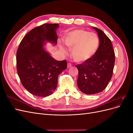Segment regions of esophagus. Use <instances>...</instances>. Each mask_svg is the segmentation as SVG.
<instances>
[{"label": "esophagus", "instance_id": "obj_1", "mask_svg": "<svg viewBox=\"0 0 133 133\" xmlns=\"http://www.w3.org/2000/svg\"><path fill=\"white\" fill-rule=\"evenodd\" d=\"M71 66V64L70 63H68V65H67V68H69Z\"/></svg>", "mask_w": 133, "mask_h": 133}]
</instances>
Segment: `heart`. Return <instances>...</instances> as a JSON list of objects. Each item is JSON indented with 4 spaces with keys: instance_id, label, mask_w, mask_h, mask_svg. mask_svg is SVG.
Masks as SVG:
<instances>
[{
    "instance_id": "b5f03b06",
    "label": "heart",
    "mask_w": 133,
    "mask_h": 133,
    "mask_svg": "<svg viewBox=\"0 0 133 133\" xmlns=\"http://www.w3.org/2000/svg\"><path fill=\"white\" fill-rule=\"evenodd\" d=\"M64 43L71 50V55L75 62L82 63L89 59L97 50L99 39L98 35L88 31L77 29L68 33L64 38ZM63 53L66 50L63 46H59Z\"/></svg>"
}]
</instances>
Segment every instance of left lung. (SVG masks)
Returning a JSON list of instances; mask_svg holds the SVG:
<instances>
[{"label":"left lung","mask_w":133,"mask_h":133,"mask_svg":"<svg viewBox=\"0 0 133 133\" xmlns=\"http://www.w3.org/2000/svg\"><path fill=\"white\" fill-rule=\"evenodd\" d=\"M99 38L98 49L92 57L76 65L79 72L77 85L86 94H94L104 90L112 77L115 53L111 42L106 34L95 27Z\"/></svg>","instance_id":"obj_1"}]
</instances>
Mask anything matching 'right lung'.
Returning <instances> with one entry per match:
<instances>
[{"label": "right lung", "instance_id": "right-lung-1", "mask_svg": "<svg viewBox=\"0 0 133 133\" xmlns=\"http://www.w3.org/2000/svg\"><path fill=\"white\" fill-rule=\"evenodd\" d=\"M59 24H44L30 30L20 43L17 69L22 85L31 94L49 96L57 88L58 77L67 67L66 60L58 61L44 48L46 42L57 44Z\"/></svg>", "mask_w": 133, "mask_h": 133}]
</instances>
